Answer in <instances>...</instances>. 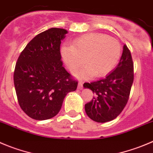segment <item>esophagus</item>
Instances as JSON below:
<instances>
[{
  "instance_id": "obj_1",
  "label": "esophagus",
  "mask_w": 153,
  "mask_h": 153,
  "mask_svg": "<svg viewBox=\"0 0 153 153\" xmlns=\"http://www.w3.org/2000/svg\"><path fill=\"white\" fill-rule=\"evenodd\" d=\"M78 90H82L83 89V83L81 81H79L78 84Z\"/></svg>"
}]
</instances>
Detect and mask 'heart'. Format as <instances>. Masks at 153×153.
<instances>
[{
	"label": "heart",
	"instance_id": "heart-1",
	"mask_svg": "<svg viewBox=\"0 0 153 153\" xmlns=\"http://www.w3.org/2000/svg\"><path fill=\"white\" fill-rule=\"evenodd\" d=\"M62 59L72 72L87 65L76 75L81 78H100L116 66L121 56L118 41L105 34L88 33L75 38L72 47L64 45L61 49Z\"/></svg>",
	"mask_w": 153,
	"mask_h": 153
}]
</instances>
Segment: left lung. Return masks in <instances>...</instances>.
I'll return each mask as SVG.
<instances>
[{
    "label": "left lung",
    "mask_w": 153,
    "mask_h": 153,
    "mask_svg": "<svg viewBox=\"0 0 153 153\" xmlns=\"http://www.w3.org/2000/svg\"><path fill=\"white\" fill-rule=\"evenodd\" d=\"M133 81L132 57L128 48L124 45L120 62L111 73L105 78L84 84V88L94 94L92 100L85 105L88 116L99 123L115 119L128 102Z\"/></svg>",
    "instance_id": "obj_1"
}]
</instances>
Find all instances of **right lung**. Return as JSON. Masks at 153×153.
Masks as SVG:
<instances>
[{"mask_svg": "<svg viewBox=\"0 0 153 153\" xmlns=\"http://www.w3.org/2000/svg\"><path fill=\"white\" fill-rule=\"evenodd\" d=\"M68 31L51 28L37 35L19 55L13 75L21 109L30 118L47 120L58 114L66 94L75 91L61 61L60 44Z\"/></svg>", "mask_w": 153, "mask_h": 153, "instance_id": "obj_1", "label": "right lung"}]
</instances>
